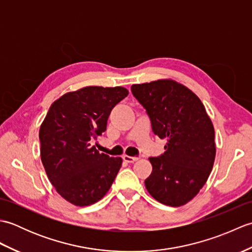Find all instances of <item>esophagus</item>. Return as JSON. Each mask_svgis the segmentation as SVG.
<instances>
[{
  "instance_id": "1",
  "label": "esophagus",
  "mask_w": 252,
  "mask_h": 252,
  "mask_svg": "<svg viewBox=\"0 0 252 252\" xmlns=\"http://www.w3.org/2000/svg\"><path fill=\"white\" fill-rule=\"evenodd\" d=\"M138 159H140L138 157H131V156H126V155H125V156H123V160H125V161L127 162V163L135 162V161H137Z\"/></svg>"
}]
</instances>
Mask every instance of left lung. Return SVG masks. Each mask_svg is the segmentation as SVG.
<instances>
[{
	"label": "left lung",
	"mask_w": 252,
	"mask_h": 252,
	"mask_svg": "<svg viewBox=\"0 0 252 252\" xmlns=\"http://www.w3.org/2000/svg\"><path fill=\"white\" fill-rule=\"evenodd\" d=\"M131 91L151 118L155 135L168 140L161 156L149 158L146 189L163 205L184 206L206 184L215 163L210 117L199 97L174 80L133 84Z\"/></svg>",
	"instance_id": "obj_1"
}]
</instances>
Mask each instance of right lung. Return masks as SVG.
Returning a JSON list of instances; mask_svg holds the SVG:
<instances>
[{
    "label": "right lung",
    "instance_id": "add662e5",
    "mask_svg": "<svg viewBox=\"0 0 252 252\" xmlns=\"http://www.w3.org/2000/svg\"><path fill=\"white\" fill-rule=\"evenodd\" d=\"M122 87H85L68 92L50 107L40 126L41 160L50 182L74 206L93 205L114 183L122 158L91 146L106 131L112 108L126 97Z\"/></svg>",
    "mask_w": 252,
    "mask_h": 252
}]
</instances>
